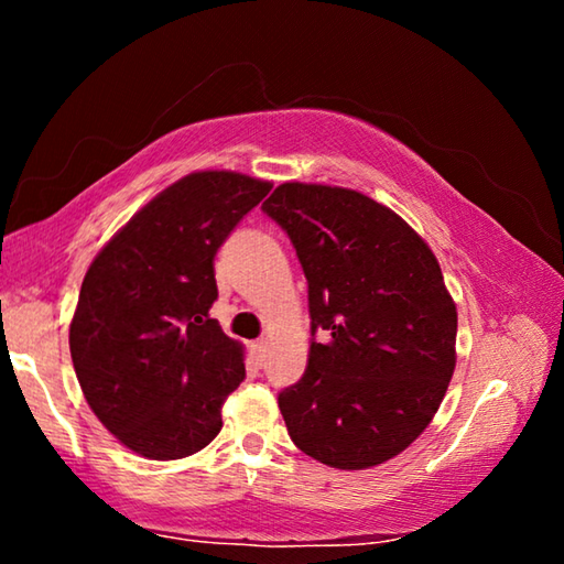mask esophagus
I'll list each match as a JSON object with an SVG mask.
<instances>
[{
    "instance_id": "34e87169",
    "label": "esophagus",
    "mask_w": 564,
    "mask_h": 564,
    "mask_svg": "<svg viewBox=\"0 0 564 564\" xmlns=\"http://www.w3.org/2000/svg\"><path fill=\"white\" fill-rule=\"evenodd\" d=\"M251 350H253L256 360L263 362L265 360V352H269V340H256L253 346H251Z\"/></svg>"
}]
</instances>
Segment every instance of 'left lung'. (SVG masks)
Segmentation results:
<instances>
[{"mask_svg":"<svg viewBox=\"0 0 564 564\" xmlns=\"http://www.w3.org/2000/svg\"><path fill=\"white\" fill-rule=\"evenodd\" d=\"M263 212L308 281V366L279 393L291 441L338 470L386 463L425 431L455 370L441 263L395 212L352 188L291 181Z\"/></svg>","mask_w":564,"mask_h":564,"instance_id":"left-lung-1","label":"left lung"}]
</instances>
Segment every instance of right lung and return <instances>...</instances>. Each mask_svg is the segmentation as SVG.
Here are the masks:
<instances>
[{
	"mask_svg": "<svg viewBox=\"0 0 564 564\" xmlns=\"http://www.w3.org/2000/svg\"><path fill=\"white\" fill-rule=\"evenodd\" d=\"M273 184L196 171L161 191L84 275L69 348L89 408L149 460L194 455L221 431L246 378L241 343L208 318L214 256Z\"/></svg>",
	"mask_w": 564,
	"mask_h": 564,
	"instance_id": "add662e5",
	"label": "right lung"
}]
</instances>
